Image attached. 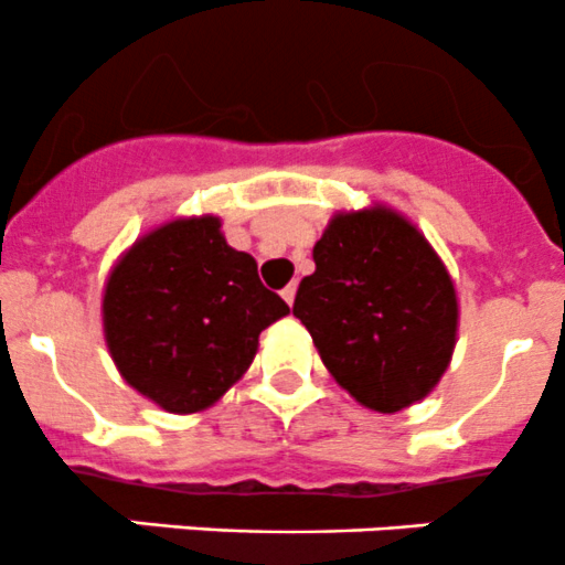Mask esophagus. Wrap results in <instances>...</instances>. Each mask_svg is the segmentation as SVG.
Here are the masks:
<instances>
[{
  "label": "esophagus",
  "mask_w": 565,
  "mask_h": 565,
  "mask_svg": "<svg viewBox=\"0 0 565 565\" xmlns=\"http://www.w3.org/2000/svg\"><path fill=\"white\" fill-rule=\"evenodd\" d=\"M282 299L288 301V305H294V299H296V282L285 285V288H282Z\"/></svg>",
  "instance_id": "obj_1"
}]
</instances>
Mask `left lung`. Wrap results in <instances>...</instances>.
Returning <instances> with one entry per match:
<instances>
[{
    "label": "left lung",
    "mask_w": 565,
    "mask_h": 565,
    "mask_svg": "<svg viewBox=\"0 0 565 565\" xmlns=\"http://www.w3.org/2000/svg\"><path fill=\"white\" fill-rule=\"evenodd\" d=\"M312 260L294 316L334 382L379 415L431 395L459 340V294L420 227L384 203L338 211Z\"/></svg>",
    "instance_id": "8db88e82"
}]
</instances>
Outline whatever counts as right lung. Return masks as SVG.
<instances>
[{"instance_id": "obj_1", "label": "right lung", "mask_w": 565, "mask_h": 565, "mask_svg": "<svg viewBox=\"0 0 565 565\" xmlns=\"http://www.w3.org/2000/svg\"><path fill=\"white\" fill-rule=\"evenodd\" d=\"M253 255L225 242L214 214L178 216L137 238L104 282L100 321L128 387L170 415L214 406L288 316Z\"/></svg>"}]
</instances>
